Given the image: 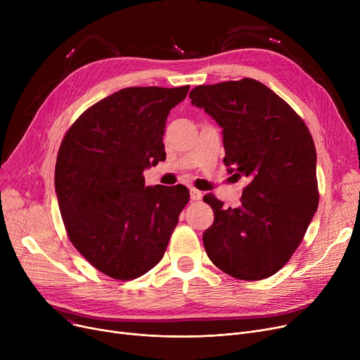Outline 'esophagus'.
I'll return each mask as SVG.
<instances>
[{
	"label": "esophagus",
	"instance_id": "obj_1",
	"mask_svg": "<svg viewBox=\"0 0 360 360\" xmlns=\"http://www.w3.org/2000/svg\"><path fill=\"white\" fill-rule=\"evenodd\" d=\"M190 197H191V200L198 201V200L202 198V193L198 191V190H195V188H191V190H190Z\"/></svg>",
	"mask_w": 360,
	"mask_h": 360
}]
</instances>
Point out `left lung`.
Listing matches in <instances>:
<instances>
[{"label":"left lung","mask_w":360,"mask_h":360,"mask_svg":"<svg viewBox=\"0 0 360 360\" xmlns=\"http://www.w3.org/2000/svg\"><path fill=\"white\" fill-rule=\"evenodd\" d=\"M190 98L221 128L228 172L248 179L236 209L204 195L214 213L202 233L205 252L232 277H270L290 259L318 209L311 132L285 101L254 79L197 86Z\"/></svg>","instance_id":"1"}]
</instances>
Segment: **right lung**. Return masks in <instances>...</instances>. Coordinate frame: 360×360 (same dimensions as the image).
<instances>
[{
	"label": "right lung",
	"mask_w": 360,
	"mask_h": 360,
	"mask_svg": "<svg viewBox=\"0 0 360 360\" xmlns=\"http://www.w3.org/2000/svg\"><path fill=\"white\" fill-rule=\"evenodd\" d=\"M188 90L122 89L83 112L60 146L55 193L68 238L112 278L156 266L190 200L184 185L146 186L143 178L166 159V120Z\"/></svg>",
	"instance_id": "obj_1"
}]
</instances>
